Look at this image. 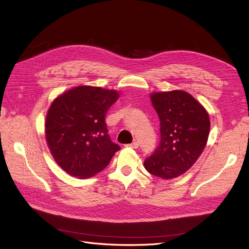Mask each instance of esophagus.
Masks as SVG:
<instances>
[{
  "instance_id": "34e87169",
  "label": "esophagus",
  "mask_w": 249,
  "mask_h": 249,
  "mask_svg": "<svg viewBox=\"0 0 249 249\" xmlns=\"http://www.w3.org/2000/svg\"><path fill=\"white\" fill-rule=\"evenodd\" d=\"M126 146L131 147V148H138L139 147V142L134 141L132 144H128V145H126Z\"/></svg>"
}]
</instances>
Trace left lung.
<instances>
[{"instance_id":"left-lung-1","label":"left lung","mask_w":249,"mask_h":249,"mask_svg":"<svg viewBox=\"0 0 249 249\" xmlns=\"http://www.w3.org/2000/svg\"><path fill=\"white\" fill-rule=\"evenodd\" d=\"M150 99L160 117V141L145 160L144 167L151 175L164 180L176 178L195 164L206 146L209 115L184 90L153 92Z\"/></svg>"}]
</instances>
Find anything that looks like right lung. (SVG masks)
Returning <instances> with one entry per match:
<instances>
[{
	"mask_svg": "<svg viewBox=\"0 0 249 249\" xmlns=\"http://www.w3.org/2000/svg\"><path fill=\"white\" fill-rule=\"evenodd\" d=\"M119 98L114 89L76 87L53 100L45 137L54 160L69 175L89 178L108 166L117 144L110 140L105 116Z\"/></svg>",
	"mask_w": 249,
	"mask_h": 249,
	"instance_id": "1",
	"label": "right lung"
}]
</instances>
